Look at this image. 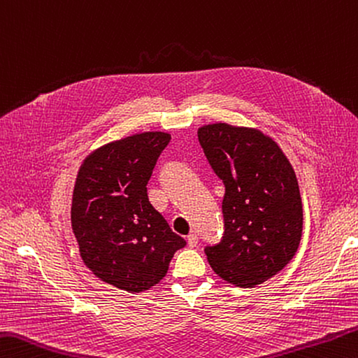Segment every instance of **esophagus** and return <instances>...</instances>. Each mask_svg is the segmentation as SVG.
<instances>
[{
  "mask_svg": "<svg viewBox=\"0 0 358 358\" xmlns=\"http://www.w3.org/2000/svg\"><path fill=\"white\" fill-rule=\"evenodd\" d=\"M199 243V236L195 233H189L187 236V245L189 247H195V245Z\"/></svg>",
  "mask_w": 358,
  "mask_h": 358,
  "instance_id": "1",
  "label": "esophagus"
}]
</instances>
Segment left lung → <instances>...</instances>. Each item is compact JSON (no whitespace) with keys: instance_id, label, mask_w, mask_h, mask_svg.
I'll use <instances>...</instances> for the list:
<instances>
[{"instance_id":"1","label":"left lung","mask_w":358,"mask_h":358,"mask_svg":"<svg viewBox=\"0 0 358 358\" xmlns=\"http://www.w3.org/2000/svg\"><path fill=\"white\" fill-rule=\"evenodd\" d=\"M197 135L225 185V234L205 248L208 262L223 281L253 289L298 251L303 201L295 171L275 139L256 127L214 122L201 125Z\"/></svg>"}]
</instances>
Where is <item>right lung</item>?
<instances>
[{
    "label": "right lung",
    "instance_id": "obj_1",
    "mask_svg": "<svg viewBox=\"0 0 358 358\" xmlns=\"http://www.w3.org/2000/svg\"><path fill=\"white\" fill-rule=\"evenodd\" d=\"M171 133L143 131L97 147L77 172L71 227L96 278L129 293L157 285L186 241L150 205L147 183Z\"/></svg>",
    "mask_w": 358,
    "mask_h": 358
}]
</instances>
